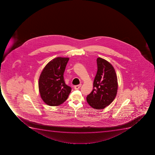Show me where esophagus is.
<instances>
[{"label": "esophagus", "mask_w": 155, "mask_h": 155, "mask_svg": "<svg viewBox=\"0 0 155 155\" xmlns=\"http://www.w3.org/2000/svg\"><path fill=\"white\" fill-rule=\"evenodd\" d=\"M81 87V84H78V85H77V86H75L74 87V88H75V90H78L80 88V87Z\"/></svg>", "instance_id": "esophagus-1"}]
</instances>
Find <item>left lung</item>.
Masks as SVG:
<instances>
[{"instance_id": "1", "label": "left lung", "mask_w": 155, "mask_h": 155, "mask_svg": "<svg viewBox=\"0 0 155 155\" xmlns=\"http://www.w3.org/2000/svg\"><path fill=\"white\" fill-rule=\"evenodd\" d=\"M97 71L93 81V89L87 97V103L97 109L105 108L114 100L118 89L115 69L101 58L97 60Z\"/></svg>"}]
</instances>
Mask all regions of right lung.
Listing matches in <instances>:
<instances>
[{
	"mask_svg": "<svg viewBox=\"0 0 155 155\" xmlns=\"http://www.w3.org/2000/svg\"><path fill=\"white\" fill-rule=\"evenodd\" d=\"M68 58L58 57L49 62L40 74L38 87L40 97L46 104L56 106L68 99L71 88L64 81V71Z\"/></svg>",
	"mask_w": 155,
	"mask_h": 155,
	"instance_id": "add662e5",
	"label": "right lung"
}]
</instances>
